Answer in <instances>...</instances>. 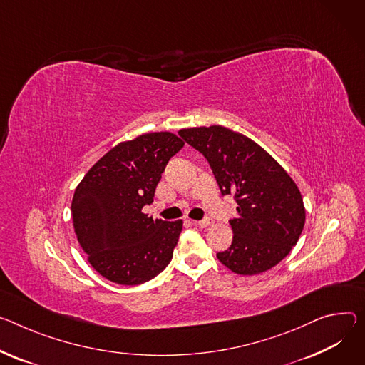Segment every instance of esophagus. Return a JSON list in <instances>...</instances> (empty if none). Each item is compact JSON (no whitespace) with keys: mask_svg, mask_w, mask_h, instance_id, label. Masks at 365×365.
<instances>
[{"mask_svg":"<svg viewBox=\"0 0 365 365\" xmlns=\"http://www.w3.org/2000/svg\"><path fill=\"white\" fill-rule=\"evenodd\" d=\"M211 222H212V221H211L210 218H205V220H202V221H195V220H192V224H193V225H197V227H208Z\"/></svg>","mask_w":365,"mask_h":365,"instance_id":"1","label":"esophagus"}]
</instances>
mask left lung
Returning a JSON list of instances; mask_svg holds the SVG:
<instances>
[{
    "mask_svg": "<svg viewBox=\"0 0 365 365\" xmlns=\"http://www.w3.org/2000/svg\"><path fill=\"white\" fill-rule=\"evenodd\" d=\"M179 135L210 163L221 195H233V242L218 260L239 275L278 264L297 245L304 222L303 197L289 175L260 145L228 128H187Z\"/></svg>",
    "mask_w": 365,
    "mask_h": 365,
    "instance_id": "8db88e82",
    "label": "left lung"
}]
</instances>
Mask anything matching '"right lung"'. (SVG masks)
I'll use <instances>...</instances> for the list:
<instances>
[{
    "instance_id": "obj_1",
    "label": "right lung",
    "mask_w": 365,
    "mask_h": 365,
    "mask_svg": "<svg viewBox=\"0 0 365 365\" xmlns=\"http://www.w3.org/2000/svg\"><path fill=\"white\" fill-rule=\"evenodd\" d=\"M185 143L170 132H151L120 143L98 160L77 186L74 230L91 267L120 285L157 277L173 257L182 220H153L143 212L169 160Z\"/></svg>"
}]
</instances>
